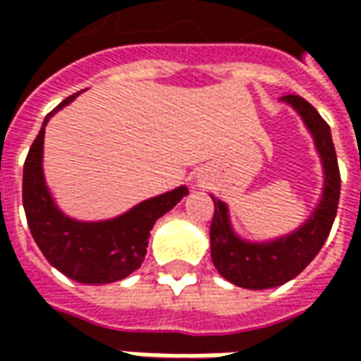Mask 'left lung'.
Wrapping results in <instances>:
<instances>
[{"instance_id": "obj_1", "label": "left lung", "mask_w": 361, "mask_h": 361, "mask_svg": "<svg viewBox=\"0 0 361 361\" xmlns=\"http://www.w3.org/2000/svg\"><path fill=\"white\" fill-rule=\"evenodd\" d=\"M283 100L298 110L307 130L312 132L315 148L324 164V195L307 223L291 235L269 243H249L239 239L231 229L227 204L213 197L215 215L211 221V257L216 271L237 287L245 289H269L277 287L305 269L319 249L324 247L331 231L340 202V166L331 132L327 122L307 100L295 94H287Z\"/></svg>"}]
</instances>
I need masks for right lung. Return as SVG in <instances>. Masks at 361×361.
Returning <instances> with one entry per match:
<instances>
[{
  "label": "right lung",
  "mask_w": 361,
  "mask_h": 361,
  "mask_svg": "<svg viewBox=\"0 0 361 361\" xmlns=\"http://www.w3.org/2000/svg\"><path fill=\"white\" fill-rule=\"evenodd\" d=\"M74 98L76 94L66 98L54 112ZM54 112L46 116L23 162V209L32 237L49 265L78 283L120 281L142 265L150 229L188 195V188L178 187L142 201L128 213L110 221L82 223L66 216L51 199L42 169L44 132Z\"/></svg>",
  "instance_id": "right-lung-1"
}]
</instances>
